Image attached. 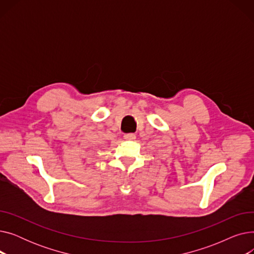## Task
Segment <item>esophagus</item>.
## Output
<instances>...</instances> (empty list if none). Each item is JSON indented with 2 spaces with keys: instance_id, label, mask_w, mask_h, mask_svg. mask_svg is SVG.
Segmentation results:
<instances>
[{
  "instance_id": "34e87169",
  "label": "esophagus",
  "mask_w": 254,
  "mask_h": 254,
  "mask_svg": "<svg viewBox=\"0 0 254 254\" xmlns=\"http://www.w3.org/2000/svg\"><path fill=\"white\" fill-rule=\"evenodd\" d=\"M124 138H125L126 140H128V141H130V140H135V139H136V135H135V134H132V132H128V134H125Z\"/></svg>"
}]
</instances>
